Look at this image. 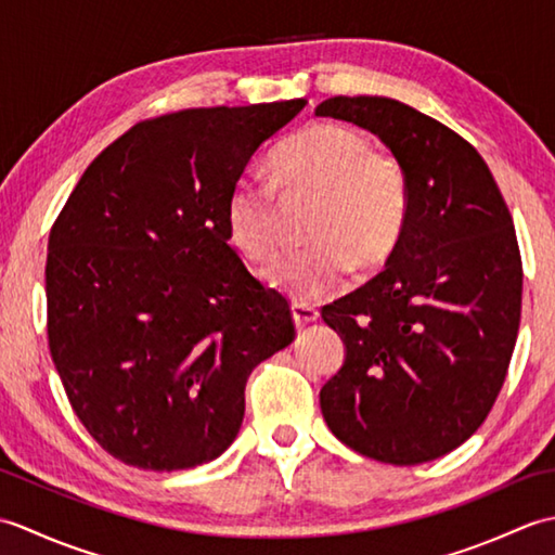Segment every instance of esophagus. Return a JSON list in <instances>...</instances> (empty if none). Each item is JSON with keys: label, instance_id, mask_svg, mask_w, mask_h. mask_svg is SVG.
<instances>
[{"label": "esophagus", "instance_id": "obj_1", "mask_svg": "<svg viewBox=\"0 0 555 555\" xmlns=\"http://www.w3.org/2000/svg\"><path fill=\"white\" fill-rule=\"evenodd\" d=\"M291 314H293V322H296L298 328H302V326H308V324L320 320V310L312 308V305H298V302H296V305H293V308H291Z\"/></svg>", "mask_w": 555, "mask_h": 555}]
</instances>
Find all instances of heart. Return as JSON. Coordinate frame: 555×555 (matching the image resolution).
I'll use <instances>...</instances> for the list:
<instances>
[{
  "instance_id": "heart-1",
  "label": "heart",
  "mask_w": 555,
  "mask_h": 555,
  "mask_svg": "<svg viewBox=\"0 0 555 555\" xmlns=\"http://www.w3.org/2000/svg\"><path fill=\"white\" fill-rule=\"evenodd\" d=\"M274 183L286 197H317L308 247L288 253L269 271V286L298 305L344 286L352 264L379 267L393 253L410 207L408 173L393 155L372 150L358 128L320 121L291 135L271 157ZM276 188L235 181L223 207L229 241L245 259L269 264L281 250Z\"/></svg>"
}]
</instances>
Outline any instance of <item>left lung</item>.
<instances>
[{
  "instance_id": "1",
  "label": "left lung",
  "mask_w": 555,
  "mask_h": 555,
  "mask_svg": "<svg viewBox=\"0 0 555 555\" xmlns=\"http://www.w3.org/2000/svg\"><path fill=\"white\" fill-rule=\"evenodd\" d=\"M317 116L374 133L403 164L410 207L382 274L322 308L346 362L320 391L338 441L391 465L451 453L487 420L520 328L513 217L479 152L391 98H328Z\"/></svg>"
}]
</instances>
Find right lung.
Segmentation results:
<instances>
[{
    "label": "right lung",
    "instance_id": "obj_1",
    "mask_svg": "<svg viewBox=\"0 0 555 555\" xmlns=\"http://www.w3.org/2000/svg\"><path fill=\"white\" fill-rule=\"evenodd\" d=\"M305 100L135 124L80 176L47 245V336L68 403L121 463L197 467L233 443L245 384L296 338L229 245L223 207Z\"/></svg>",
    "mask_w": 555,
    "mask_h": 555
}]
</instances>
